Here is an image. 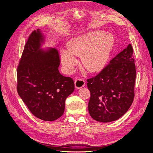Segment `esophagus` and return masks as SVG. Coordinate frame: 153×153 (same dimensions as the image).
<instances>
[{
  "instance_id": "esophagus-1",
  "label": "esophagus",
  "mask_w": 153,
  "mask_h": 153,
  "mask_svg": "<svg viewBox=\"0 0 153 153\" xmlns=\"http://www.w3.org/2000/svg\"><path fill=\"white\" fill-rule=\"evenodd\" d=\"M75 87L77 89H80V88L85 86V83L84 79L82 78H78V79H76L75 80Z\"/></svg>"
}]
</instances>
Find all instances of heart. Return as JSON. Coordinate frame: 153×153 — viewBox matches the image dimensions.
I'll use <instances>...</instances> for the list:
<instances>
[{
    "instance_id": "obj_1",
    "label": "heart",
    "mask_w": 153,
    "mask_h": 153,
    "mask_svg": "<svg viewBox=\"0 0 153 153\" xmlns=\"http://www.w3.org/2000/svg\"><path fill=\"white\" fill-rule=\"evenodd\" d=\"M112 36L103 31L91 32L71 39L67 50H61V61L64 70L71 73L81 57V64L87 71L94 73L102 69L108 62L114 47Z\"/></svg>"
}]
</instances>
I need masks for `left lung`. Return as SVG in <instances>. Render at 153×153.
<instances>
[{
	"instance_id": "left-lung-1",
	"label": "left lung",
	"mask_w": 153,
	"mask_h": 153,
	"mask_svg": "<svg viewBox=\"0 0 153 153\" xmlns=\"http://www.w3.org/2000/svg\"><path fill=\"white\" fill-rule=\"evenodd\" d=\"M133 52L132 46L129 44L99 74L87 80L91 92L88 109L96 121H114L131 106L136 78Z\"/></svg>"
}]
</instances>
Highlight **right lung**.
Returning <instances> with one entry per match:
<instances>
[{
	"label": "right lung",
	"mask_w": 153,
	"mask_h": 153,
	"mask_svg": "<svg viewBox=\"0 0 153 153\" xmlns=\"http://www.w3.org/2000/svg\"><path fill=\"white\" fill-rule=\"evenodd\" d=\"M40 30L29 36L17 68V92L34 116L46 121L61 117L65 101L75 89L71 77L62 76L58 68V50L40 49Z\"/></svg>",
	"instance_id": "1"
}]
</instances>
